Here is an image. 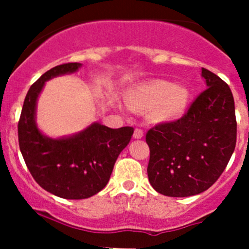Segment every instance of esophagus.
<instances>
[{
	"label": "esophagus",
	"mask_w": 249,
	"mask_h": 249,
	"mask_svg": "<svg viewBox=\"0 0 249 249\" xmlns=\"http://www.w3.org/2000/svg\"><path fill=\"white\" fill-rule=\"evenodd\" d=\"M134 137L135 139H142L143 137L142 130L139 129V127H136V129H135V132H134Z\"/></svg>",
	"instance_id": "esophagus-1"
}]
</instances>
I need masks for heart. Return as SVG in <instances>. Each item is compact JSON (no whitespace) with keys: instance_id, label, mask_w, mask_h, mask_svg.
I'll list each match as a JSON object with an SVG mask.
<instances>
[{"instance_id":"1","label":"heart","mask_w":249,"mask_h":249,"mask_svg":"<svg viewBox=\"0 0 249 249\" xmlns=\"http://www.w3.org/2000/svg\"><path fill=\"white\" fill-rule=\"evenodd\" d=\"M187 87L155 79L137 85L127 96V105L134 109H147L154 106L153 115L158 120H172L179 117L189 102Z\"/></svg>"}]
</instances>
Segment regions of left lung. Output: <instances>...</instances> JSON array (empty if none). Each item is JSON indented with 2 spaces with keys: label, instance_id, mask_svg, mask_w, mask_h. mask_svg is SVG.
<instances>
[{
  "label": "left lung",
  "instance_id": "left-lung-1",
  "mask_svg": "<svg viewBox=\"0 0 249 249\" xmlns=\"http://www.w3.org/2000/svg\"><path fill=\"white\" fill-rule=\"evenodd\" d=\"M207 89L179 119L148 130L147 172L152 187L166 196L205 192L220 177L236 145L237 123L229 85L201 69Z\"/></svg>",
  "mask_w": 249,
  "mask_h": 249
}]
</instances>
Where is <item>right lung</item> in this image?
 Masks as SVG:
<instances>
[{
    "mask_svg": "<svg viewBox=\"0 0 249 249\" xmlns=\"http://www.w3.org/2000/svg\"><path fill=\"white\" fill-rule=\"evenodd\" d=\"M79 67L78 62H69L42 74L27 91L18 123L20 152L32 177L44 190L70 200L87 199L106 187L115 160L134 134L131 126L109 129L97 123L66 139L53 140L41 134L35 114L44 83Z\"/></svg>",
    "mask_w": 249,
    "mask_h": 249,
    "instance_id": "obj_1",
    "label": "right lung"
}]
</instances>
